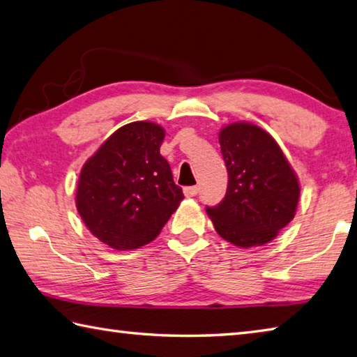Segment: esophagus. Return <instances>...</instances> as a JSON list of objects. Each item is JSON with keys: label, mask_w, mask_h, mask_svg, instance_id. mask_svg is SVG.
<instances>
[{"label": "esophagus", "mask_w": 357, "mask_h": 357, "mask_svg": "<svg viewBox=\"0 0 357 357\" xmlns=\"http://www.w3.org/2000/svg\"><path fill=\"white\" fill-rule=\"evenodd\" d=\"M199 190V187L192 185V187H184V195L185 197H195Z\"/></svg>", "instance_id": "34e87169"}]
</instances>
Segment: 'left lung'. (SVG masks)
Returning a JSON list of instances; mask_svg holds the SVG:
<instances>
[{"mask_svg":"<svg viewBox=\"0 0 357 357\" xmlns=\"http://www.w3.org/2000/svg\"><path fill=\"white\" fill-rule=\"evenodd\" d=\"M218 142L228 190L207 215L220 237L241 248L271 242L295 217L301 192L295 170L278 142L251 121L223 126Z\"/></svg>","mask_w":357,"mask_h":357,"instance_id":"8db88e82","label":"left lung"}]
</instances>
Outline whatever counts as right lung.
<instances>
[{
	"label": "right lung",
	"instance_id": "add662e5",
	"mask_svg": "<svg viewBox=\"0 0 357 357\" xmlns=\"http://www.w3.org/2000/svg\"><path fill=\"white\" fill-rule=\"evenodd\" d=\"M164 137L158 123H128L81 168L76 209L87 229L116 251L153 242L184 199L160 156Z\"/></svg>",
	"mask_w": 357,
	"mask_h": 357
}]
</instances>
